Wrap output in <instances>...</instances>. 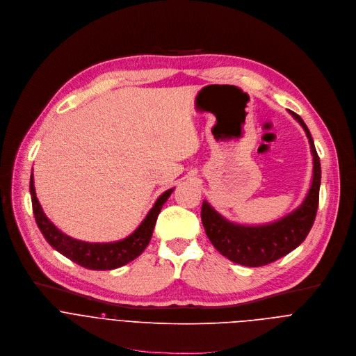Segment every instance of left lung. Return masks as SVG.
<instances>
[{"instance_id":"left-lung-1","label":"left lung","mask_w":356,"mask_h":356,"mask_svg":"<svg viewBox=\"0 0 356 356\" xmlns=\"http://www.w3.org/2000/svg\"><path fill=\"white\" fill-rule=\"evenodd\" d=\"M300 123L310 143L313 178L310 189L293 211L272 223L247 226L227 220L207 200H203L200 218L210 243L227 259L244 266L268 265L298 248L307 237L318 207L321 165L313 137L303 119L291 112Z\"/></svg>"}]
</instances>
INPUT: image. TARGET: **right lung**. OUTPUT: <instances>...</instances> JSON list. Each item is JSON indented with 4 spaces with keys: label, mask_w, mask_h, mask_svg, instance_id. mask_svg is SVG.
<instances>
[{
    "label": "right lung",
    "mask_w": 356,
    "mask_h": 356,
    "mask_svg": "<svg viewBox=\"0 0 356 356\" xmlns=\"http://www.w3.org/2000/svg\"><path fill=\"white\" fill-rule=\"evenodd\" d=\"M31 196H32V207L33 215L38 223L39 230L42 232L46 241L61 255L71 259L73 262L94 270H111L120 268L133 259H136L149 245L153 230L157 222L159 213L161 211L163 204L171 196L174 188L161 193L145 220L138 225V227L129 234L127 237L112 241V243H88L83 240H77L67 236L61 230H58L50 219L44 215V211L36 197V191L33 185V174H31Z\"/></svg>",
    "instance_id": "obj_1"
}]
</instances>
